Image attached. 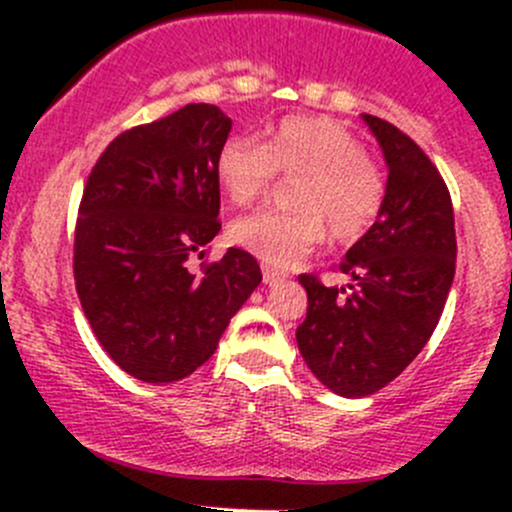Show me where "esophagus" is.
<instances>
[{"label": "esophagus", "mask_w": 512, "mask_h": 512, "mask_svg": "<svg viewBox=\"0 0 512 512\" xmlns=\"http://www.w3.org/2000/svg\"><path fill=\"white\" fill-rule=\"evenodd\" d=\"M262 280H265V285H277V282L285 280V275H282V272H277L275 267L262 265Z\"/></svg>", "instance_id": "obj_1"}]
</instances>
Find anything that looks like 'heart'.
Here are the masks:
<instances>
[{
	"label": "heart",
	"mask_w": 512,
	"mask_h": 512,
	"mask_svg": "<svg viewBox=\"0 0 512 512\" xmlns=\"http://www.w3.org/2000/svg\"><path fill=\"white\" fill-rule=\"evenodd\" d=\"M280 173L300 175L289 193L294 210H257L230 227L232 242L267 265H294L319 245L324 230L339 245L359 240L384 208V173L359 138L332 118H285L265 143L232 136L218 153L220 185L235 205L255 203Z\"/></svg>",
	"instance_id": "1"
}]
</instances>
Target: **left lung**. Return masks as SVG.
<instances>
[{
  "label": "left lung",
  "mask_w": 512,
  "mask_h": 512,
  "mask_svg": "<svg viewBox=\"0 0 512 512\" xmlns=\"http://www.w3.org/2000/svg\"><path fill=\"white\" fill-rule=\"evenodd\" d=\"M389 165L376 223L339 270L349 289L302 275L307 319L297 347L334 394L361 399L394 381L426 347L456 275V227L446 183L394 123L364 113Z\"/></svg>",
  "instance_id": "obj_1"
}]
</instances>
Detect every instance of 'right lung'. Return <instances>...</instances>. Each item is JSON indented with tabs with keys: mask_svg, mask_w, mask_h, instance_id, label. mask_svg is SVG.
Returning a JSON list of instances; mask_svg holds the SVG:
<instances>
[{
	"mask_svg": "<svg viewBox=\"0 0 512 512\" xmlns=\"http://www.w3.org/2000/svg\"><path fill=\"white\" fill-rule=\"evenodd\" d=\"M230 128L218 106L188 103L113 138L86 180L76 292L106 354L148 384L203 366L262 282L255 257L237 247L200 275L188 270L220 232L218 153Z\"/></svg>",
	"mask_w": 512,
	"mask_h": 512,
	"instance_id": "right-lung-1",
	"label": "right lung"
}]
</instances>
